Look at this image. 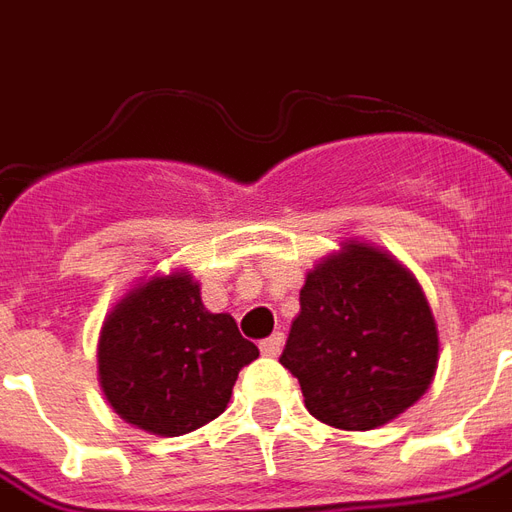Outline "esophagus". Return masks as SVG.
Listing matches in <instances>:
<instances>
[{"instance_id":"1","label":"esophagus","mask_w":512,"mask_h":512,"mask_svg":"<svg viewBox=\"0 0 512 512\" xmlns=\"http://www.w3.org/2000/svg\"><path fill=\"white\" fill-rule=\"evenodd\" d=\"M282 343H285V334H282V332L271 334V337H266V340L260 343V354H263V356H279V351H282Z\"/></svg>"}]
</instances>
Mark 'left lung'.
Returning <instances> with one entry per match:
<instances>
[{"instance_id": "left-lung-1", "label": "left lung", "mask_w": 512, "mask_h": 512, "mask_svg": "<svg viewBox=\"0 0 512 512\" xmlns=\"http://www.w3.org/2000/svg\"><path fill=\"white\" fill-rule=\"evenodd\" d=\"M279 356L312 417L340 430L392 422L428 392L439 332L414 274L359 241L323 257L301 288Z\"/></svg>"}]
</instances>
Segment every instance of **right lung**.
Wrapping results in <instances>:
<instances>
[{"instance_id": "add662e5", "label": "right lung", "mask_w": 512, "mask_h": 512, "mask_svg": "<svg viewBox=\"0 0 512 512\" xmlns=\"http://www.w3.org/2000/svg\"><path fill=\"white\" fill-rule=\"evenodd\" d=\"M260 351L233 315L208 312L189 271L150 277L117 301L98 340V381L128 425L183 436L222 414Z\"/></svg>"}]
</instances>
